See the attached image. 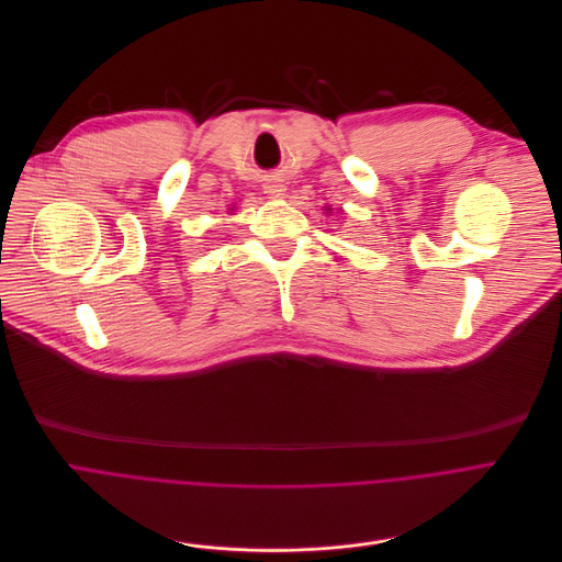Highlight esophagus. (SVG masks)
I'll return each mask as SVG.
<instances>
[{"mask_svg":"<svg viewBox=\"0 0 562 562\" xmlns=\"http://www.w3.org/2000/svg\"><path fill=\"white\" fill-rule=\"evenodd\" d=\"M266 192H268L270 196H274V199H281V196L285 194V186L274 181V183H268V186H266Z\"/></svg>","mask_w":562,"mask_h":562,"instance_id":"34e87169","label":"esophagus"}]
</instances>
